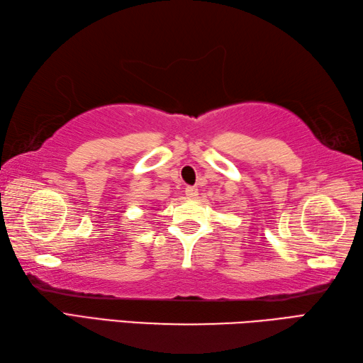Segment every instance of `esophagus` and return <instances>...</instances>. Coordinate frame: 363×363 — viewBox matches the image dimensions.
<instances>
[{
  "label": "esophagus",
  "instance_id": "obj_1",
  "mask_svg": "<svg viewBox=\"0 0 363 363\" xmlns=\"http://www.w3.org/2000/svg\"><path fill=\"white\" fill-rule=\"evenodd\" d=\"M184 192H186L188 199H196L199 196V191L196 186H188L186 189H184Z\"/></svg>",
  "mask_w": 363,
  "mask_h": 363
}]
</instances>
